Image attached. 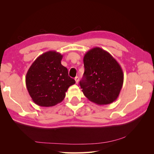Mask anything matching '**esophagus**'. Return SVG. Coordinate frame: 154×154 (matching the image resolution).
Returning <instances> with one entry per match:
<instances>
[{"instance_id":"esophagus-1","label":"esophagus","mask_w":154,"mask_h":154,"mask_svg":"<svg viewBox=\"0 0 154 154\" xmlns=\"http://www.w3.org/2000/svg\"><path fill=\"white\" fill-rule=\"evenodd\" d=\"M74 80H75L76 83H78V82H79V78H78V76H76V77H75V78H74Z\"/></svg>"}]
</instances>
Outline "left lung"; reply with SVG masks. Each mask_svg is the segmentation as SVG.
Listing matches in <instances>:
<instances>
[{
    "label": "left lung",
    "instance_id": "8db88e82",
    "mask_svg": "<svg viewBox=\"0 0 154 154\" xmlns=\"http://www.w3.org/2000/svg\"><path fill=\"white\" fill-rule=\"evenodd\" d=\"M85 72L80 82L83 94L97 105H108L117 100L124 74L120 65L107 51L94 48L83 57Z\"/></svg>",
    "mask_w": 154,
    "mask_h": 154
}]
</instances>
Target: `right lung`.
<instances>
[{"label": "right lung", "mask_w": 154, "mask_h": 154, "mask_svg": "<svg viewBox=\"0 0 154 154\" xmlns=\"http://www.w3.org/2000/svg\"><path fill=\"white\" fill-rule=\"evenodd\" d=\"M63 55L49 51L40 55L27 72L26 84L34 103L53 106L62 102L68 88L76 83L61 61Z\"/></svg>", "instance_id": "1"}]
</instances>
